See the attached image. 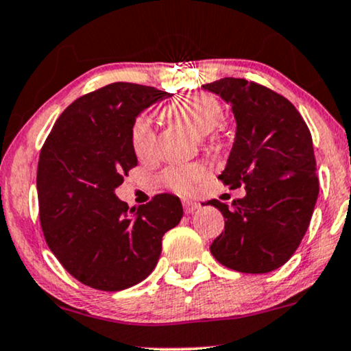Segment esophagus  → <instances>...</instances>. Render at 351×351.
Masks as SVG:
<instances>
[{
  "mask_svg": "<svg viewBox=\"0 0 351 351\" xmlns=\"http://www.w3.org/2000/svg\"><path fill=\"white\" fill-rule=\"evenodd\" d=\"M183 209H184V213H186V214H191V213H194V210H196V209H199V202L184 199V201H183Z\"/></svg>",
  "mask_w": 351,
  "mask_h": 351,
  "instance_id": "obj_1",
  "label": "esophagus"
}]
</instances>
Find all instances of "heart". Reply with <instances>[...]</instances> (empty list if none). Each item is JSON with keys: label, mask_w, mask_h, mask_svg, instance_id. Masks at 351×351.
Returning <instances> with one entry per match:
<instances>
[{"label": "heart", "mask_w": 351, "mask_h": 351, "mask_svg": "<svg viewBox=\"0 0 351 351\" xmlns=\"http://www.w3.org/2000/svg\"><path fill=\"white\" fill-rule=\"evenodd\" d=\"M165 116L173 122L184 125L196 135H208L222 121V108L213 96L193 93L175 99L163 109ZM130 143L138 158H152L157 155V132L154 122L147 116H138L130 128ZM208 168L194 163L188 167H173L165 171L163 180L168 188L178 193H189L196 183L204 180Z\"/></svg>", "instance_id": "b5f03b06"}]
</instances>
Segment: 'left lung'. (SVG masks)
<instances>
[{
	"label": "left lung",
	"instance_id": "left-lung-1",
	"mask_svg": "<svg viewBox=\"0 0 351 351\" xmlns=\"http://www.w3.org/2000/svg\"><path fill=\"white\" fill-rule=\"evenodd\" d=\"M202 88L229 103L237 122L219 180L247 191L232 208L208 201L226 221L210 253L235 271L269 273L298 250L319 196L309 128L285 96L263 84L222 78Z\"/></svg>",
	"mask_w": 351,
	"mask_h": 351
}]
</instances>
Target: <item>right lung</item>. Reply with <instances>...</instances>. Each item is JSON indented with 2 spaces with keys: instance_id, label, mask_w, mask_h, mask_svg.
I'll return each mask as SVG.
<instances>
[{
  "instance_id": "obj_1",
  "label": "right lung",
  "mask_w": 351,
  "mask_h": 351,
  "mask_svg": "<svg viewBox=\"0 0 351 351\" xmlns=\"http://www.w3.org/2000/svg\"><path fill=\"white\" fill-rule=\"evenodd\" d=\"M168 96L143 84H108L73 101L42 147L37 194L45 242L90 288L122 291L145 280L157 267L165 232L183 217L173 194H157L138 208L114 194L137 167L132 122Z\"/></svg>"
}]
</instances>
